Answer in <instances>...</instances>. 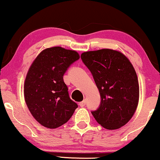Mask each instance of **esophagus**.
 <instances>
[{
	"mask_svg": "<svg viewBox=\"0 0 160 160\" xmlns=\"http://www.w3.org/2000/svg\"><path fill=\"white\" fill-rule=\"evenodd\" d=\"M86 100H83V101H82V102H80V103H79V105H80V107H84V106L86 105Z\"/></svg>",
	"mask_w": 160,
	"mask_h": 160,
	"instance_id": "34e87169",
	"label": "esophagus"
}]
</instances>
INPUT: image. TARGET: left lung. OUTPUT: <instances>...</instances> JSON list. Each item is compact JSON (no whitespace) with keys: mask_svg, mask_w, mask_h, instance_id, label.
<instances>
[{"mask_svg":"<svg viewBox=\"0 0 160 160\" xmlns=\"http://www.w3.org/2000/svg\"><path fill=\"white\" fill-rule=\"evenodd\" d=\"M81 59L92 74L101 95L95 120L107 129H117L131 120L138 104L139 85L127 57L117 50L102 49L82 52Z\"/></svg>","mask_w":160,"mask_h":160,"instance_id":"8db88e82","label":"left lung"}]
</instances>
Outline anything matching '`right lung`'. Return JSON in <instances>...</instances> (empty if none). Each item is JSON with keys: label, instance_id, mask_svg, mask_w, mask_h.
Segmentation results:
<instances>
[{"label": "right lung", "instance_id": "1", "mask_svg": "<svg viewBox=\"0 0 160 160\" xmlns=\"http://www.w3.org/2000/svg\"><path fill=\"white\" fill-rule=\"evenodd\" d=\"M79 58L74 50L47 48L37 56L28 71L24 85L25 102L34 118L44 127L56 128L66 123L78 107L70 98L63 76Z\"/></svg>", "mask_w": 160, "mask_h": 160}]
</instances>
